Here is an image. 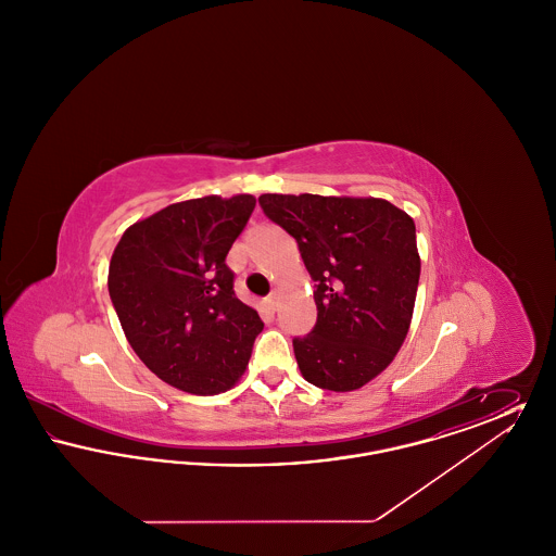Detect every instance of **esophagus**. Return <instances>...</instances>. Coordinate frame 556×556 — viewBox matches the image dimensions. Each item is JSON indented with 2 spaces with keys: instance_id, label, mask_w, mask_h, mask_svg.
Returning <instances> with one entry per match:
<instances>
[{
  "instance_id": "obj_1",
  "label": "esophagus",
  "mask_w": 556,
  "mask_h": 556,
  "mask_svg": "<svg viewBox=\"0 0 556 556\" xmlns=\"http://www.w3.org/2000/svg\"><path fill=\"white\" fill-rule=\"evenodd\" d=\"M277 302H279V293H277V291H270V295L265 300V306L270 313H275V311H277Z\"/></svg>"
}]
</instances>
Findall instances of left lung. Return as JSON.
<instances>
[{"label":"left lung","instance_id":"left-lung-1","mask_svg":"<svg viewBox=\"0 0 556 556\" xmlns=\"http://www.w3.org/2000/svg\"><path fill=\"white\" fill-rule=\"evenodd\" d=\"M258 202L298 241L317 283V325L293 340L302 377L331 392L367 386L394 361L413 320L415 220L381 198L263 193Z\"/></svg>","mask_w":556,"mask_h":556}]
</instances>
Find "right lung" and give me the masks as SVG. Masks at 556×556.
<instances>
[{
  "label": "right lung",
  "instance_id": "obj_1",
  "mask_svg": "<svg viewBox=\"0 0 556 556\" xmlns=\"http://www.w3.org/2000/svg\"><path fill=\"white\" fill-rule=\"evenodd\" d=\"M256 198L204 195L132 223L114 248L108 291L141 363L181 392L231 390L263 331L225 258Z\"/></svg>",
  "mask_w": 556,
  "mask_h": 556
}]
</instances>
